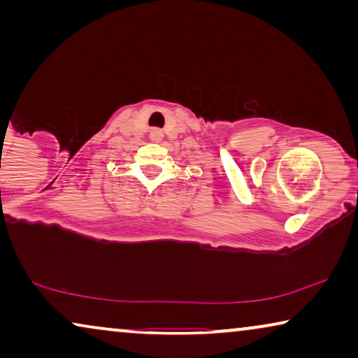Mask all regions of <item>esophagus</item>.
Wrapping results in <instances>:
<instances>
[{
    "label": "esophagus",
    "mask_w": 358,
    "mask_h": 358,
    "mask_svg": "<svg viewBox=\"0 0 358 358\" xmlns=\"http://www.w3.org/2000/svg\"><path fill=\"white\" fill-rule=\"evenodd\" d=\"M150 136H151V140H153V141H159L161 138H163V131L156 129V130L151 131V135H150Z\"/></svg>",
    "instance_id": "esophagus-1"
}]
</instances>
